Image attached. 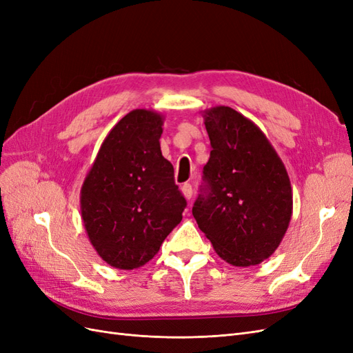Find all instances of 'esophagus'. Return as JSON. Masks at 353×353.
Returning a JSON list of instances; mask_svg holds the SVG:
<instances>
[{
	"instance_id": "esophagus-1",
	"label": "esophagus",
	"mask_w": 353,
	"mask_h": 353,
	"mask_svg": "<svg viewBox=\"0 0 353 353\" xmlns=\"http://www.w3.org/2000/svg\"><path fill=\"white\" fill-rule=\"evenodd\" d=\"M181 191H183V194L187 200H190L191 197H193V187H191L190 183H185L184 185H181Z\"/></svg>"
}]
</instances>
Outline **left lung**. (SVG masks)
Here are the masks:
<instances>
[{
	"instance_id": "obj_1",
	"label": "left lung",
	"mask_w": 353,
	"mask_h": 353,
	"mask_svg": "<svg viewBox=\"0 0 353 353\" xmlns=\"http://www.w3.org/2000/svg\"><path fill=\"white\" fill-rule=\"evenodd\" d=\"M210 140L206 188L193 216L234 266L259 265L279 248L293 213L285 166L258 125L228 105L201 112Z\"/></svg>"
}]
</instances>
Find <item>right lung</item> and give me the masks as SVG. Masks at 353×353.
I'll return each mask as SVG.
<instances>
[{
  "instance_id": "add662e5",
  "label": "right lung",
  "mask_w": 353,
  "mask_h": 353,
  "mask_svg": "<svg viewBox=\"0 0 353 353\" xmlns=\"http://www.w3.org/2000/svg\"><path fill=\"white\" fill-rule=\"evenodd\" d=\"M165 116L135 109L100 147L81 188V215L95 252L113 268L131 271L154 258L183 219L187 205L162 156Z\"/></svg>"
}]
</instances>
